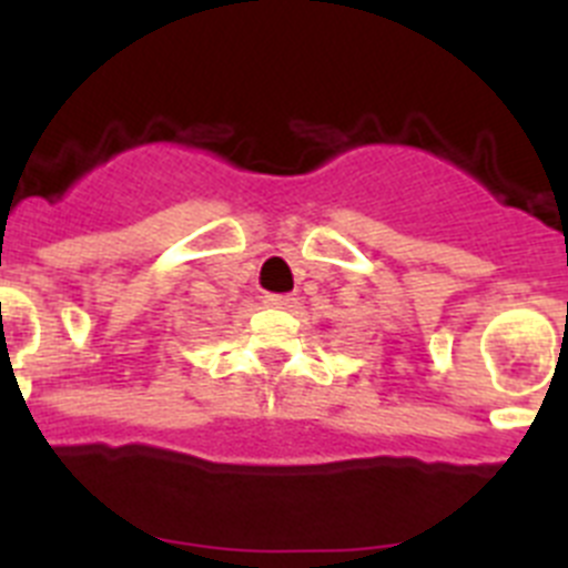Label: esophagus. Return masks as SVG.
Returning <instances> with one entry per match:
<instances>
[{
    "label": "esophagus",
    "instance_id": "34e87169",
    "mask_svg": "<svg viewBox=\"0 0 568 568\" xmlns=\"http://www.w3.org/2000/svg\"><path fill=\"white\" fill-rule=\"evenodd\" d=\"M290 295H275V293H267L264 295V304H267V307H290Z\"/></svg>",
    "mask_w": 568,
    "mask_h": 568
}]
</instances>
